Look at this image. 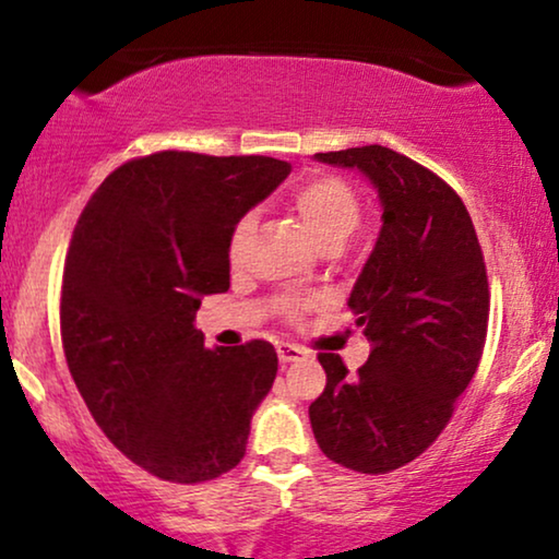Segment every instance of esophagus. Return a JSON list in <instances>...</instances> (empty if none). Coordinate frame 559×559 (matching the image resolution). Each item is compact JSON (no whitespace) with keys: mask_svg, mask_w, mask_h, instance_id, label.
Here are the masks:
<instances>
[{"mask_svg":"<svg viewBox=\"0 0 559 559\" xmlns=\"http://www.w3.org/2000/svg\"><path fill=\"white\" fill-rule=\"evenodd\" d=\"M275 350H278L281 364H294V361H301V358H307V350L299 348V345H294V343H281Z\"/></svg>","mask_w":559,"mask_h":559,"instance_id":"34e87169","label":"esophagus"}]
</instances>
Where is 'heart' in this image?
I'll use <instances>...</instances> for the list:
<instances>
[{"instance_id": "heart-1", "label": "heart", "mask_w": 559, "mask_h": 559, "mask_svg": "<svg viewBox=\"0 0 559 559\" xmlns=\"http://www.w3.org/2000/svg\"><path fill=\"white\" fill-rule=\"evenodd\" d=\"M292 206L317 245L345 242L361 222V201L348 182L335 175H312L292 190ZM255 227V216H242L229 237V258L237 263L245 239ZM299 312V307H292Z\"/></svg>"}]
</instances>
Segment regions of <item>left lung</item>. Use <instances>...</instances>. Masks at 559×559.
I'll list each match as a JSON object with an SVG mask.
<instances>
[{"label":"left lung","mask_w":559,"mask_h":559,"mask_svg":"<svg viewBox=\"0 0 559 559\" xmlns=\"http://www.w3.org/2000/svg\"><path fill=\"white\" fill-rule=\"evenodd\" d=\"M377 188L381 229L348 307L371 343L350 377L320 353L324 392L309 405L322 454L364 475L405 467L447 428L485 348L490 292L469 211L438 175L386 146L314 154Z\"/></svg>","instance_id":"1"}]
</instances>
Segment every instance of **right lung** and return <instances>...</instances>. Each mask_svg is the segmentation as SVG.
Wrapping results in <instances>:
<instances>
[{
  "instance_id": "add662e5",
  "label": "right lung",
  "mask_w": 559,
  "mask_h": 559,
  "mask_svg": "<svg viewBox=\"0 0 559 559\" xmlns=\"http://www.w3.org/2000/svg\"><path fill=\"white\" fill-rule=\"evenodd\" d=\"M292 173L273 157L157 152L110 173L74 227L61 341L103 433L169 483L245 456L278 356L265 341L206 348L195 312L229 288V237Z\"/></svg>"
}]
</instances>
